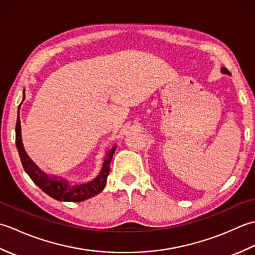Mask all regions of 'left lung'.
Masks as SVG:
<instances>
[{
    "instance_id": "left-lung-1",
    "label": "left lung",
    "mask_w": 255,
    "mask_h": 255,
    "mask_svg": "<svg viewBox=\"0 0 255 255\" xmlns=\"http://www.w3.org/2000/svg\"><path fill=\"white\" fill-rule=\"evenodd\" d=\"M221 72H223V73H226V74H230V72H229L228 70H227L226 68H223V69H221Z\"/></svg>"
}]
</instances>
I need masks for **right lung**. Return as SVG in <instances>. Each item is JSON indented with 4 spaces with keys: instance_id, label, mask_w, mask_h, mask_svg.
Listing matches in <instances>:
<instances>
[{
    "instance_id": "1",
    "label": "right lung",
    "mask_w": 255,
    "mask_h": 255,
    "mask_svg": "<svg viewBox=\"0 0 255 255\" xmlns=\"http://www.w3.org/2000/svg\"><path fill=\"white\" fill-rule=\"evenodd\" d=\"M15 132L16 147H17L19 158L24 170L26 171L27 174L29 175L32 182L52 198H55L57 200H62V202H83V200L93 197L95 195L101 193L103 191V188L105 187L107 176L110 174L111 170V161L114 152H115L116 147H114L108 151L104 164H103V169L99 176L89 183L81 184V185L70 186L69 184L63 180L58 181L57 178L47 177V175H45L44 173L38 169V167L29 160V158L27 156L24 151L23 143H21L19 118H17V122H16Z\"/></svg>"
}]
</instances>
